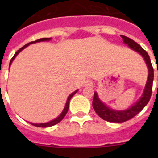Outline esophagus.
Masks as SVG:
<instances>
[{"label":"esophagus","instance_id":"34e87169","mask_svg":"<svg viewBox=\"0 0 158 158\" xmlns=\"http://www.w3.org/2000/svg\"><path fill=\"white\" fill-rule=\"evenodd\" d=\"M92 84H93L92 81L87 80V81H85V83H84V86H91Z\"/></svg>","mask_w":158,"mask_h":158}]
</instances>
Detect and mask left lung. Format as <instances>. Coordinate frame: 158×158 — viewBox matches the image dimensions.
I'll return each instance as SVG.
<instances>
[{
  "instance_id": "1",
  "label": "left lung",
  "mask_w": 158,
  "mask_h": 158,
  "mask_svg": "<svg viewBox=\"0 0 158 158\" xmlns=\"http://www.w3.org/2000/svg\"><path fill=\"white\" fill-rule=\"evenodd\" d=\"M120 37L122 38L123 43L129 46L130 49L135 51L136 52L142 56L148 66V75L147 83L144 87V90L143 92L142 96L140 97V98L136 102H135L131 106L125 110H114L112 108H110L109 106H107L100 100L97 92L94 93V100H93V107H94V110L104 120L115 123L125 122L126 120H130L135 116L138 113H139L143 109V107L149 102L150 98H151L152 90V82H153V76H154L153 68L151 64L150 57L148 54L146 52V51L132 39L123 35H120Z\"/></svg>"
}]
</instances>
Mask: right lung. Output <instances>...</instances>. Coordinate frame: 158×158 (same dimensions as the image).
Listing matches in <instances>:
<instances>
[{
	"mask_svg": "<svg viewBox=\"0 0 158 158\" xmlns=\"http://www.w3.org/2000/svg\"><path fill=\"white\" fill-rule=\"evenodd\" d=\"M51 39H52V38H40V39H38V40H36V41H33V42H31V43H27L26 45H24L23 47V48H21L19 50H18L17 52H15V54L14 55V56L12 57V59L10 60V66L11 63L13 62V60H15V58L16 57V56L19 54V53L21 51L23 50L24 48H27L28 46H29L30 44H33V43H39V42H48V41H50ZM77 92H78V90H76V91L73 92L72 94H70L69 95V97H68V98H67V101H66V103H65V106H64V109H63V110H62V112L60 114V115L58 116V117H56V119H54V120H51V121H48V122L47 123H39V124H35V123H31L32 125H34V126H37V127H43V128H46V127H51V126H52V125H56V124H58V123L60 121V120L63 119V118L64 117V115H66L67 111H68V109H69V101H70V99H71V98L73 96H74V94H76Z\"/></svg>",
	"mask_w": 158,
	"mask_h": 158,
	"instance_id": "add662e5",
	"label": "right lung"
}]
</instances>
